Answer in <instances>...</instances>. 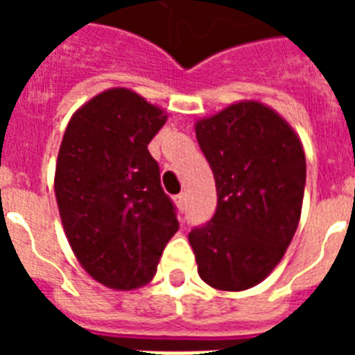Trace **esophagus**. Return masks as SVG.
Instances as JSON below:
<instances>
[{
  "label": "esophagus",
  "instance_id": "34e87169",
  "mask_svg": "<svg viewBox=\"0 0 355 355\" xmlns=\"http://www.w3.org/2000/svg\"><path fill=\"white\" fill-rule=\"evenodd\" d=\"M175 202H177V206L180 210H184V208H186V193H178L177 197H175Z\"/></svg>",
  "mask_w": 355,
  "mask_h": 355
}]
</instances>
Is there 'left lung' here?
<instances>
[{"label": "left lung", "mask_w": 355, "mask_h": 355, "mask_svg": "<svg viewBox=\"0 0 355 355\" xmlns=\"http://www.w3.org/2000/svg\"><path fill=\"white\" fill-rule=\"evenodd\" d=\"M217 208L189 232L199 276L221 291L256 286L284 258L300 221L306 156L284 119L261 103L230 105L195 125Z\"/></svg>", "instance_id": "8db88e82"}]
</instances>
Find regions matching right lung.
Instances as JSON below:
<instances>
[{"instance_id": "obj_1", "label": "right lung", "mask_w": 355, "mask_h": 355, "mask_svg": "<svg viewBox=\"0 0 355 355\" xmlns=\"http://www.w3.org/2000/svg\"><path fill=\"white\" fill-rule=\"evenodd\" d=\"M166 119L138 94L112 88L64 132L55 173L64 232L86 272L112 289L145 286L180 227L147 149Z\"/></svg>"}]
</instances>
